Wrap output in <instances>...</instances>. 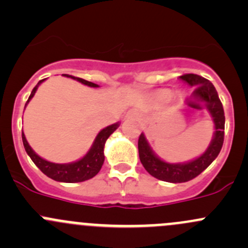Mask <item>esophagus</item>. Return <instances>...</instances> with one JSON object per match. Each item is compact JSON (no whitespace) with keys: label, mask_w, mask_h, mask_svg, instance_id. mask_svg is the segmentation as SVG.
Here are the masks:
<instances>
[{"label":"esophagus","mask_w":248,"mask_h":248,"mask_svg":"<svg viewBox=\"0 0 248 248\" xmlns=\"http://www.w3.org/2000/svg\"><path fill=\"white\" fill-rule=\"evenodd\" d=\"M136 115H137V112L133 111V110H131V111L128 112V116L129 117H134V116H136Z\"/></svg>","instance_id":"34e87169"}]
</instances>
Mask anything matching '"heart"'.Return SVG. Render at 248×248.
<instances>
[{"mask_svg":"<svg viewBox=\"0 0 248 248\" xmlns=\"http://www.w3.org/2000/svg\"><path fill=\"white\" fill-rule=\"evenodd\" d=\"M161 94H162V97H164V98H171V96H172L171 92L168 91V90H164V91H162Z\"/></svg>","mask_w":248,"mask_h":248,"instance_id":"heart-1","label":"heart"}]
</instances>
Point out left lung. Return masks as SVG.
<instances>
[{"label":"left lung","instance_id":"1","mask_svg":"<svg viewBox=\"0 0 248 248\" xmlns=\"http://www.w3.org/2000/svg\"><path fill=\"white\" fill-rule=\"evenodd\" d=\"M180 79L196 87L194 94L206 103V108L215 124V133L206 151L201 157L187 163H168L159 159L150 147L144 133L140 134L138 140L139 158L144 168L156 179L172 182V184H180L194 179L215 161L223 145L224 122H226L223 106L219 101L218 93L212 82L197 74H184L180 77Z\"/></svg>","mask_w":248,"mask_h":248}]
</instances>
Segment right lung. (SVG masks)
I'll return each mask as SVG.
<instances>
[{
    "label": "right lung",
    "mask_w": 248,
    "mask_h": 248,
    "mask_svg": "<svg viewBox=\"0 0 248 248\" xmlns=\"http://www.w3.org/2000/svg\"><path fill=\"white\" fill-rule=\"evenodd\" d=\"M62 76L67 78H72V79L77 80V81L81 82V84L84 85H87V86L90 87H98V85L97 84H93V82L91 81H87V80L81 79V78L68 76V74H62ZM44 80L46 79L41 80V81L34 86V89L32 90L31 94H30L25 107H26L27 103L31 101V98L34 96L38 86L44 81ZM119 126L120 124L119 122H116V124H110V126L102 129V131L97 134L96 139H94L93 144H92L91 149L89 150V152H87L81 159H79V161L77 162H73V163H64V164L52 163V162L46 161V159H43L42 157H39L29 145L26 138H25L24 132H22V142H24V147L25 150H26L27 155L31 157L33 163L36 164V166L41 169V171L44 172L47 177L55 180V181L74 184V182L86 181V180L92 179V177L96 176V175L98 174V171L101 170L102 166H103L104 163V145H106L107 139L109 138L110 134H112L115 131H116Z\"/></svg>",
    "instance_id": "1"
}]
</instances>
